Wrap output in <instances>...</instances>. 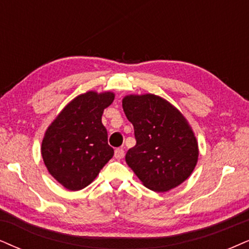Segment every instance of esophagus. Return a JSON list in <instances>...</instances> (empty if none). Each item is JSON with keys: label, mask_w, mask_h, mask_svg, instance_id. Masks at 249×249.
<instances>
[{"label": "esophagus", "mask_w": 249, "mask_h": 249, "mask_svg": "<svg viewBox=\"0 0 249 249\" xmlns=\"http://www.w3.org/2000/svg\"><path fill=\"white\" fill-rule=\"evenodd\" d=\"M124 150H123V148H117V149L115 150V157L117 160H122L123 157H124Z\"/></svg>", "instance_id": "34e87169"}]
</instances>
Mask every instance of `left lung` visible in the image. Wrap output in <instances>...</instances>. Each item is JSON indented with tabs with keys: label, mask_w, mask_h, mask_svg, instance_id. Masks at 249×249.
Here are the masks:
<instances>
[{
	"label": "left lung",
	"mask_w": 249,
	"mask_h": 249,
	"mask_svg": "<svg viewBox=\"0 0 249 249\" xmlns=\"http://www.w3.org/2000/svg\"><path fill=\"white\" fill-rule=\"evenodd\" d=\"M123 109L133 124L137 143L125 161L143 186L170 191L190 177L199 159L195 134L179 110L155 94L124 96Z\"/></svg>",
	"instance_id": "obj_1"
}]
</instances>
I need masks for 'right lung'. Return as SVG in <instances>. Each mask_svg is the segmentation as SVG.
<instances>
[{"label": "right lung", "mask_w": 249, "mask_h": 249, "mask_svg": "<svg viewBox=\"0 0 249 249\" xmlns=\"http://www.w3.org/2000/svg\"><path fill=\"white\" fill-rule=\"evenodd\" d=\"M112 92L80 94L47 128L41 155L47 170L69 191L83 190L114 156L102 114L114 102Z\"/></svg>", "instance_id": "1"}]
</instances>
